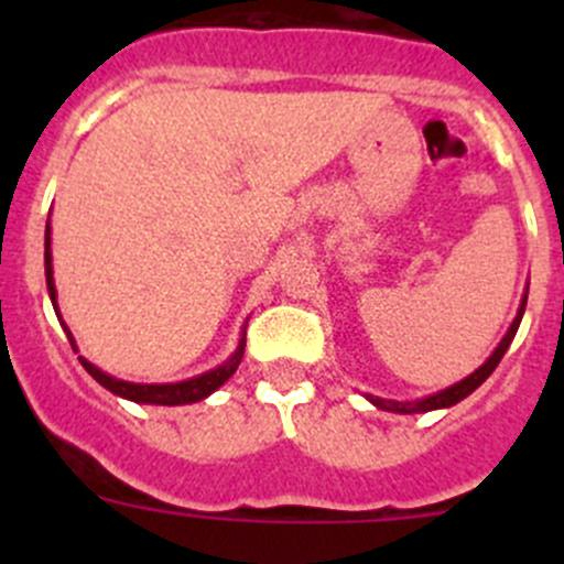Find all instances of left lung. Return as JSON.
<instances>
[{
	"mask_svg": "<svg viewBox=\"0 0 564 564\" xmlns=\"http://www.w3.org/2000/svg\"><path fill=\"white\" fill-rule=\"evenodd\" d=\"M527 294H529V286L524 292V297H521V305H519V314H516L513 324L508 327V333H505V338L499 340L497 349L491 351V357H488L486 362H482L477 371H471L469 377H464L460 382L451 384V388L434 392V395H425V398H417V401H390V398H379V395H368V401L373 403L377 409H384V412H398V414H420V412H434V409H447V406H456L458 401H464L466 395H471L477 388H480L482 382H486L488 377L494 373V368L499 366V360L505 357V351H508V346L513 344L516 333H519V324H521V316H524V308H527Z\"/></svg>",
	"mask_w": 564,
	"mask_h": 564,
	"instance_id": "obj_1",
	"label": "left lung"
}]
</instances>
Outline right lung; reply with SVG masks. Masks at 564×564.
I'll list each match as a JSON object with an SVG mask.
<instances>
[{"instance_id": "obj_1", "label": "right lung", "mask_w": 564, "mask_h": 564, "mask_svg": "<svg viewBox=\"0 0 564 564\" xmlns=\"http://www.w3.org/2000/svg\"><path fill=\"white\" fill-rule=\"evenodd\" d=\"M45 286H48V297H51V305H54V311H56V318H59L62 329H65V333H67V340H70V346H73V349H76V338H73V333H70V329H67V324L62 322L59 308H56L54 267H51V220H48V224H45ZM246 327H248V322H246ZM246 327H242L240 344H237V349L231 351L229 360L220 362V366L213 368V371H204V373H198V377L185 379V382H169V384L124 382V379H117V377H111V373L100 371V368L93 366V362H89L87 357H78V362H82L84 371H87L89 377L95 379V382L104 384V388L111 390L113 395L128 398V401H133V403H155V406H182V403L204 401V398L213 395V392L218 390L220 384L229 382L231 373H235L237 366H240L242 355H246Z\"/></svg>"}]
</instances>
